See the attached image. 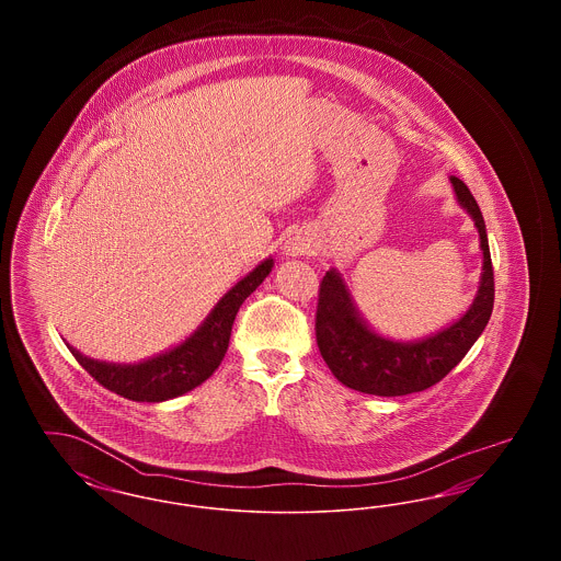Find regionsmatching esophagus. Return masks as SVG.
<instances>
[{"mask_svg": "<svg viewBox=\"0 0 561 561\" xmlns=\"http://www.w3.org/2000/svg\"><path fill=\"white\" fill-rule=\"evenodd\" d=\"M290 252L294 254H300V252H307V245H302V243H294L293 248H290Z\"/></svg>", "mask_w": 561, "mask_h": 561, "instance_id": "obj_1", "label": "esophagus"}]
</instances>
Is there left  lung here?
<instances>
[{
    "mask_svg": "<svg viewBox=\"0 0 561 561\" xmlns=\"http://www.w3.org/2000/svg\"><path fill=\"white\" fill-rule=\"evenodd\" d=\"M453 185L458 202L473 216L480 231L483 271L471 309L450 328L419 343L387 341L359 320L343 279L334 271H325L318 294L316 339L323 362L348 389L380 398L425 391L467 355L490 320L494 307V268L483 216L469 187L456 176Z\"/></svg>",
    "mask_w": 561,
    "mask_h": 561,
    "instance_id": "1",
    "label": "left lung"
}]
</instances>
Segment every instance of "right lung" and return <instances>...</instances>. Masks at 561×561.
<instances>
[{
    "label": "right lung",
    "instance_id": "obj_1",
    "mask_svg": "<svg viewBox=\"0 0 561 561\" xmlns=\"http://www.w3.org/2000/svg\"><path fill=\"white\" fill-rule=\"evenodd\" d=\"M271 267L273 261H265L245 275L240 284H236V288L220 298L210 318L191 339L160 357L134 366H117L88 359L73 347H69V351L99 385L126 400L165 401L179 398L210 378L220 366L241 302L263 284Z\"/></svg>",
    "mask_w": 561,
    "mask_h": 561
}]
</instances>
